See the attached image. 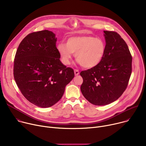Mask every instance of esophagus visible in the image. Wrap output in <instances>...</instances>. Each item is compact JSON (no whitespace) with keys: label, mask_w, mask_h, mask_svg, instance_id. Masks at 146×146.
<instances>
[{"label":"esophagus","mask_w":146,"mask_h":146,"mask_svg":"<svg viewBox=\"0 0 146 146\" xmlns=\"http://www.w3.org/2000/svg\"><path fill=\"white\" fill-rule=\"evenodd\" d=\"M80 74V72H79V70H77V69H75L74 70V74L75 76H77Z\"/></svg>","instance_id":"34e87169"}]
</instances>
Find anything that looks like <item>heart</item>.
I'll use <instances>...</instances> for the list:
<instances>
[{"instance_id": "b5f03b06", "label": "heart", "mask_w": 146, "mask_h": 146, "mask_svg": "<svg viewBox=\"0 0 146 146\" xmlns=\"http://www.w3.org/2000/svg\"><path fill=\"white\" fill-rule=\"evenodd\" d=\"M57 50L64 65L70 64L73 53L78 63L84 68H92L98 65L105 55L106 46L104 40L92 36L69 37L66 44L60 43Z\"/></svg>"}]
</instances>
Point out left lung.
Here are the masks:
<instances>
[{"label": "left lung", "mask_w": 146, "mask_h": 146, "mask_svg": "<svg viewBox=\"0 0 146 146\" xmlns=\"http://www.w3.org/2000/svg\"><path fill=\"white\" fill-rule=\"evenodd\" d=\"M105 55L94 68L80 73L81 91L91 103L108 105L118 99L127 88L132 73V56L125 41L114 31H104Z\"/></svg>", "instance_id": "1"}]
</instances>
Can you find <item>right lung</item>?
<instances>
[{
	"instance_id": "1",
	"label": "right lung",
	"mask_w": 146,
	"mask_h": 146,
	"mask_svg": "<svg viewBox=\"0 0 146 146\" xmlns=\"http://www.w3.org/2000/svg\"><path fill=\"white\" fill-rule=\"evenodd\" d=\"M56 40L48 30L29 33L20 43L14 60V77L21 92L43 108L57 103L74 77L73 69L60 61Z\"/></svg>"
}]
</instances>
